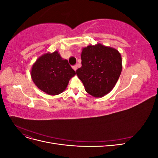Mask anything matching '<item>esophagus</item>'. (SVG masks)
Segmentation results:
<instances>
[{"instance_id":"34e87169","label":"esophagus","mask_w":158,"mask_h":158,"mask_svg":"<svg viewBox=\"0 0 158 158\" xmlns=\"http://www.w3.org/2000/svg\"><path fill=\"white\" fill-rule=\"evenodd\" d=\"M73 69L76 71V70H77V66H76V65H74V66H73Z\"/></svg>"}]
</instances>
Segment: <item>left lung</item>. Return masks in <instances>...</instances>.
<instances>
[{
  "label": "left lung",
  "mask_w": 158,
  "mask_h": 158,
  "mask_svg": "<svg viewBox=\"0 0 158 158\" xmlns=\"http://www.w3.org/2000/svg\"><path fill=\"white\" fill-rule=\"evenodd\" d=\"M81 59L82 66L76 73L85 91L96 98L111 92L122 71L119 52L102 44L88 45L82 49Z\"/></svg>",
  "instance_id": "obj_1"
}]
</instances>
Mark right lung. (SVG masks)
<instances>
[{"label": "right lung", "mask_w": 158, "mask_h": 158, "mask_svg": "<svg viewBox=\"0 0 158 158\" xmlns=\"http://www.w3.org/2000/svg\"><path fill=\"white\" fill-rule=\"evenodd\" d=\"M75 74L68 60L62 59L58 51L40 56L31 72V78L37 88L51 95L63 92Z\"/></svg>", "instance_id": "obj_1"}]
</instances>
